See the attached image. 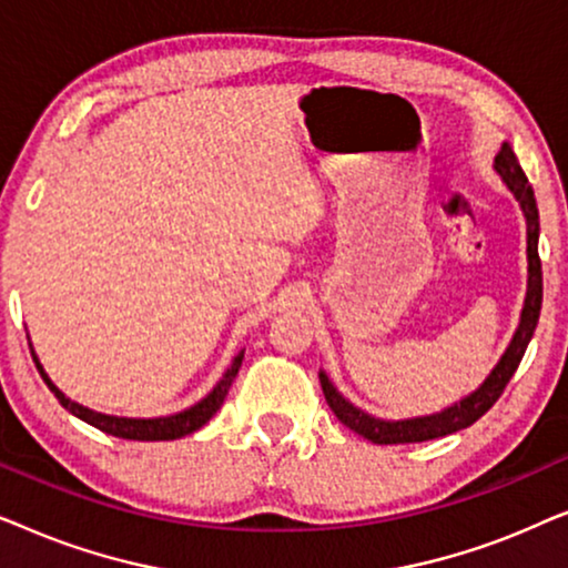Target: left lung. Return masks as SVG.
<instances>
[{"label":"left lung","mask_w":568,"mask_h":568,"mask_svg":"<svg viewBox=\"0 0 568 568\" xmlns=\"http://www.w3.org/2000/svg\"><path fill=\"white\" fill-rule=\"evenodd\" d=\"M494 170L499 173L501 181L507 183V189L515 193L527 224V294H525L523 315H519L515 336H511L507 352L501 354V359L496 362V367L488 372V377L470 395H465V398L453 403V406H447L445 410H439V414L400 418V422H387V418H377L367 414V410L356 408L354 403H348L344 395L336 390V385L331 383L328 375L321 372L323 395L325 400H328L333 414L338 416V422L359 434V437L375 442V445H406V442L437 439L476 424L478 418L484 416L496 400H499L504 387H507L511 375H515L519 367V362H523L527 344H530L535 325H538V317H540V305H542V271H540V258H538V237H540L538 204H535L532 185L527 183L525 170L519 168L517 154L511 150L509 142L501 144V150L494 160Z\"/></svg>","instance_id":"left-lung-1"}]
</instances>
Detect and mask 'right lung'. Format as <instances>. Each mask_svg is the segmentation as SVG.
<instances>
[{"instance_id":"obj_1","label":"right lung","mask_w":568,"mask_h":568,"mask_svg":"<svg viewBox=\"0 0 568 568\" xmlns=\"http://www.w3.org/2000/svg\"><path fill=\"white\" fill-rule=\"evenodd\" d=\"M28 344H30V336H28ZM30 354H33V362L38 372H41V377L45 379V385H49V390L57 395L61 406H64L69 414L82 418L84 424L95 426V429L105 432V434H113V437H121V439H136V442H168V439H181L185 434L196 432L204 426L209 418H212L220 406L227 398V390L232 385V379L237 377V369L240 364H243V356L245 352H240L232 364L224 372L220 383L214 385V390L206 395V398H201L199 403H193L191 408L185 410H178V414H170V416H158V418H129V416H111V414H100V410H92L88 406H80V403L69 400L64 393L59 390L57 385L51 383V377L45 375L43 364L38 362L36 356V348L30 344Z\"/></svg>"}]
</instances>
